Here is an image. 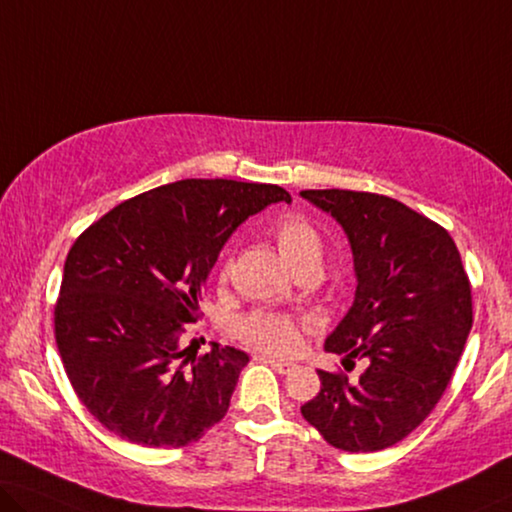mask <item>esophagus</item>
<instances>
[{"instance_id":"34e87169","label":"esophagus","mask_w":512,"mask_h":512,"mask_svg":"<svg viewBox=\"0 0 512 512\" xmlns=\"http://www.w3.org/2000/svg\"><path fill=\"white\" fill-rule=\"evenodd\" d=\"M259 361L269 363L271 368L278 372V375H289V372L294 370V365H292V363H287V361H278V358H271V356H262V358H259Z\"/></svg>"}]
</instances>
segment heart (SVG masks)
I'll return each instance as SVG.
<instances>
[{
    "label": "heart",
    "instance_id": "b5f03b06",
    "mask_svg": "<svg viewBox=\"0 0 512 512\" xmlns=\"http://www.w3.org/2000/svg\"><path fill=\"white\" fill-rule=\"evenodd\" d=\"M273 239L285 264L294 273L319 271L324 241L317 227L301 216H285L273 225ZM227 269H223V276ZM239 335L248 345L269 354H292L299 347V329L292 319L276 312H250L239 322Z\"/></svg>",
    "mask_w": 512,
    "mask_h": 512
}]
</instances>
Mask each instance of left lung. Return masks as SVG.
<instances>
[{
  "label": "left lung",
  "instance_id": "8db88e82",
  "mask_svg": "<svg viewBox=\"0 0 512 512\" xmlns=\"http://www.w3.org/2000/svg\"><path fill=\"white\" fill-rule=\"evenodd\" d=\"M347 234L352 308L324 349L363 358L358 379L317 370L322 388L301 414L331 446L377 453L421 425L441 400L471 331V287L444 227L393 197L303 190Z\"/></svg>",
  "mask_w": 512,
  "mask_h": 512
}]
</instances>
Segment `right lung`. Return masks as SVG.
<instances>
[{
	"mask_svg": "<svg viewBox=\"0 0 512 512\" xmlns=\"http://www.w3.org/2000/svg\"><path fill=\"white\" fill-rule=\"evenodd\" d=\"M285 188L183 179L121 202L78 236L64 264L55 338L73 391L131 444H193L230 409L248 354L181 345L227 239Z\"/></svg>",
	"mask_w": 512,
	"mask_h": 512,
	"instance_id": "add662e5",
	"label": "right lung"
}]
</instances>
